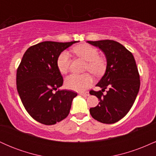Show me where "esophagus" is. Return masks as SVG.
I'll use <instances>...</instances> for the list:
<instances>
[{
  "mask_svg": "<svg viewBox=\"0 0 156 156\" xmlns=\"http://www.w3.org/2000/svg\"><path fill=\"white\" fill-rule=\"evenodd\" d=\"M79 94L80 95L82 96H85V97H88L89 96V93L88 92H80Z\"/></svg>",
  "mask_w": 156,
  "mask_h": 156,
  "instance_id": "34e87169",
  "label": "esophagus"
}]
</instances>
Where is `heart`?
<instances>
[{
    "label": "heart",
    "mask_w": 156,
    "mask_h": 156,
    "mask_svg": "<svg viewBox=\"0 0 156 156\" xmlns=\"http://www.w3.org/2000/svg\"><path fill=\"white\" fill-rule=\"evenodd\" d=\"M73 52L77 55L87 61L85 69L94 76H101L105 72L106 62L99 55L98 50L88 44H83L73 48ZM71 59L69 53L64 51L58 55L56 60V66L62 74H66L69 71ZM65 87L76 92H83L92 87L94 78L89 73L84 74H71L65 79Z\"/></svg>",
    "instance_id": "1"
}]
</instances>
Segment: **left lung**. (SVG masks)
Listing matches in <instances>:
<instances>
[{
    "instance_id": "left-lung-1",
    "label": "left lung",
    "mask_w": 156,
    "mask_h": 156,
    "mask_svg": "<svg viewBox=\"0 0 156 156\" xmlns=\"http://www.w3.org/2000/svg\"><path fill=\"white\" fill-rule=\"evenodd\" d=\"M104 53L107 60L105 75L97 84L102 90L89 92L99 99L97 106L89 109L96 120L112 124L120 120L131 108L140 87L139 73L131 52L114 40L87 41ZM109 90L103 94L105 88Z\"/></svg>"
}]
</instances>
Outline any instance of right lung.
I'll use <instances>...</instances> for the list:
<instances>
[{"label":"right lung","instance_id":"obj_1","mask_svg":"<svg viewBox=\"0 0 156 156\" xmlns=\"http://www.w3.org/2000/svg\"><path fill=\"white\" fill-rule=\"evenodd\" d=\"M78 42L46 41L31 46L17 68L16 82L21 101L30 116L42 124L54 125L69 114L77 93L58 89L63 77L56 60L62 51Z\"/></svg>","mask_w":156,"mask_h":156}]
</instances>
